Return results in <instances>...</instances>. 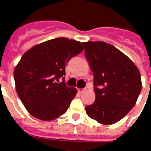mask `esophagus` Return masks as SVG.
I'll use <instances>...</instances> for the list:
<instances>
[{
    "instance_id": "34e87169",
    "label": "esophagus",
    "mask_w": 151,
    "mask_h": 151,
    "mask_svg": "<svg viewBox=\"0 0 151 151\" xmlns=\"http://www.w3.org/2000/svg\"><path fill=\"white\" fill-rule=\"evenodd\" d=\"M85 88H78V92H79V93H81H81H83V92H85Z\"/></svg>"
}]
</instances>
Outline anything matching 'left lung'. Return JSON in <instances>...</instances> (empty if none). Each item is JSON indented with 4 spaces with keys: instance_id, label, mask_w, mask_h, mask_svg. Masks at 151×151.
Segmentation results:
<instances>
[{
    "instance_id": "left-lung-1",
    "label": "left lung",
    "mask_w": 151,
    "mask_h": 151,
    "mask_svg": "<svg viewBox=\"0 0 151 151\" xmlns=\"http://www.w3.org/2000/svg\"><path fill=\"white\" fill-rule=\"evenodd\" d=\"M94 76L96 100L85 106L88 116L100 124L119 122L131 110L142 89L140 73L129 57L103 41L83 42Z\"/></svg>"
}]
</instances>
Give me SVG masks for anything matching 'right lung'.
Returning a JSON list of instances; mask_svg holds the SVG:
<instances>
[{"instance_id": "add662e5", "label": "right lung", "mask_w": 151, "mask_h": 151, "mask_svg": "<svg viewBox=\"0 0 151 151\" xmlns=\"http://www.w3.org/2000/svg\"><path fill=\"white\" fill-rule=\"evenodd\" d=\"M83 51L79 41L58 37L25 52L14 70L15 89L27 111L42 121H52L66 112L76 96L66 86V63ZM63 81L59 82V78Z\"/></svg>"}]
</instances>
